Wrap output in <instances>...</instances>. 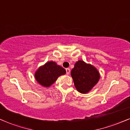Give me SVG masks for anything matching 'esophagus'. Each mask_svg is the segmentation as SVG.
Here are the masks:
<instances>
[{
  "label": "esophagus",
  "mask_w": 130,
  "mask_h": 130,
  "mask_svg": "<svg viewBox=\"0 0 130 130\" xmlns=\"http://www.w3.org/2000/svg\"><path fill=\"white\" fill-rule=\"evenodd\" d=\"M66 72H67V74H69L70 73V68H66Z\"/></svg>",
  "instance_id": "1"
}]
</instances>
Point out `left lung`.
I'll list each match as a JSON object with an SVG mask.
<instances>
[{"label":"left lung","mask_w":130,"mask_h":130,"mask_svg":"<svg viewBox=\"0 0 130 130\" xmlns=\"http://www.w3.org/2000/svg\"><path fill=\"white\" fill-rule=\"evenodd\" d=\"M71 75L76 90L83 94L90 92L100 78V74L95 67L80 60L74 64Z\"/></svg>","instance_id":"obj_1"}]
</instances>
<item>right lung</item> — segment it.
<instances>
[{
  "instance_id": "right-lung-1",
  "label": "right lung",
  "mask_w": 130,
  "mask_h": 130,
  "mask_svg": "<svg viewBox=\"0 0 130 130\" xmlns=\"http://www.w3.org/2000/svg\"><path fill=\"white\" fill-rule=\"evenodd\" d=\"M66 73L63 67L57 65L56 62L48 61L40 66L35 72V78L37 83L44 87H50L57 78Z\"/></svg>"
}]
</instances>
